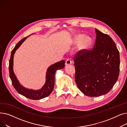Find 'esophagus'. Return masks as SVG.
I'll use <instances>...</instances> for the list:
<instances>
[{
	"mask_svg": "<svg viewBox=\"0 0 127 127\" xmlns=\"http://www.w3.org/2000/svg\"><path fill=\"white\" fill-rule=\"evenodd\" d=\"M72 62L71 61V60L70 59H67V60H66L65 61V64L66 65H70L71 64Z\"/></svg>",
	"mask_w": 127,
	"mask_h": 127,
	"instance_id": "1",
	"label": "esophagus"
}]
</instances>
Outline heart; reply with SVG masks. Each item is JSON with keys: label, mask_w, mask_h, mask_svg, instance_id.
<instances>
[{"label": "heart", "mask_w": 127, "mask_h": 127, "mask_svg": "<svg viewBox=\"0 0 127 127\" xmlns=\"http://www.w3.org/2000/svg\"><path fill=\"white\" fill-rule=\"evenodd\" d=\"M79 49L80 51L84 52L87 50L92 44V39L88 35L83 36V34H78L75 35L73 38V43L75 45H77L79 43Z\"/></svg>", "instance_id": "heart-1"}]
</instances>
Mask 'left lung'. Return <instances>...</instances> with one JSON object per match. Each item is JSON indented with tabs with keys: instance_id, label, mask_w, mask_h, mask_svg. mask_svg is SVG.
Listing matches in <instances>:
<instances>
[{
	"instance_id": "left-lung-1",
	"label": "left lung",
	"mask_w": 127,
	"mask_h": 127,
	"mask_svg": "<svg viewBox=\"0 0 127 127\" xmlns=\"http://www.w3.org/2000/svg\"><path fill=\"white\" fill-rule=\"evenodd\" d=\"M95 31L93 50L82 55L79 51L74 59L77 85L90 97L107 94L117 81L119 73V52L115 43L108 34L96 28Z\"/></svg>"
}]
</instances>
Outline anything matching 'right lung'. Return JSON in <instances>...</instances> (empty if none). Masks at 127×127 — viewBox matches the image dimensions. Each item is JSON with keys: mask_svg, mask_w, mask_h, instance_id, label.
<instances>
[{"mask_svg": "<svg viewBox=\"0 0 127 127\" xmlns=\"http://www.w3.org/2000/svg\"><path fill=\"white\" fill-rule=\"evenodd\" d=\"M30 35L19 41L12 51L9 61V74L12 84L19 94L30 99L39 100L47 97L51 94L54 88L55 73L57 70L63 69L64 67L65 61L62 60L49 66L46 71L45 83L41 89L34 90L28 89L23 86L18 81L13 70V59L16 50Z\"/></svg>", "mask_w": 127, "mask_h": 127, "instance_id": "add662e5", "label": "right lung"}]
</instances>
